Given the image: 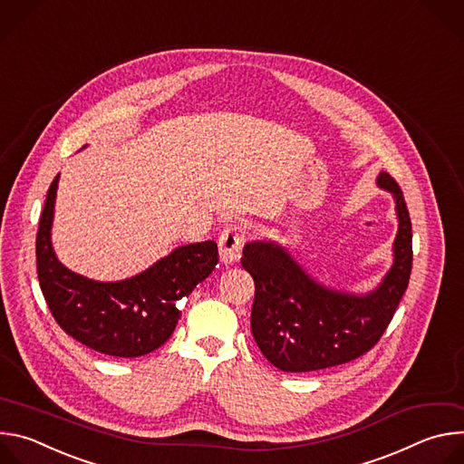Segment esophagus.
<instances>
[{
	"mask_svg": "<svg viewBox=\"0 0 464 464\" xmlns=\"http://www.w3.org/2000/svg\"><path fill=\"white\" fill-rule=\"evenodd\" d=\"M244 242H246V226L242 222L227 224L218 238L220 262L226 264V266H233V264H237L240 260Z\"/></svg>",
	"mask_w": 464,
	"mask_h": 464,
	"instance_id": "esophagus-1",
	"label": "esophagus"
}]
</instances>
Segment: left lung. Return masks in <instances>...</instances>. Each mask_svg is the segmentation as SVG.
Segmentation results:
<instances>
[{"label":"left lung","mask_w":464,"mask_h":464,"mask_svg":"<svg viewBox=\"0 0 464 464\" xmlns=\"http://www.w3.org/2000/svg\"><path fill=\"white\" fill-rule=\"evenodd\" d=\"M376 185L392 196L399 229L391 268L372 290L356 294L321 283L277 240L244 246L240 262L255 281L251 333L264 358L277 369L308 372L347 363L385 333L408 288L413 249L401 187L383 170Z\"/></svg>","instance_id":"left-lung-1"}]
</instances>
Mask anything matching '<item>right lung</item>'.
I'll list each match as a JSON object with an SVG mask.
<instances>
[{
	"mask_svg": "<svg viewBox=\"0 0 464 464\" xmlns=\"http://www.w3.org/2000/svg\"><path fill=\"white\" fill-rule=\"evenodd\" d=\"M58 178L47 190L36 237L38 281L51 314L65 333L101 354L138 358L160 349L181 317L178 301L215 270V240L178 246L121 281L84 277L63 266L51 242Z\"/></svg>",
	"mask_w": 464,
	"mask_h": 464,
	"instance_id": "add662e5",
	"label": "right lung"
}]
</instances>
